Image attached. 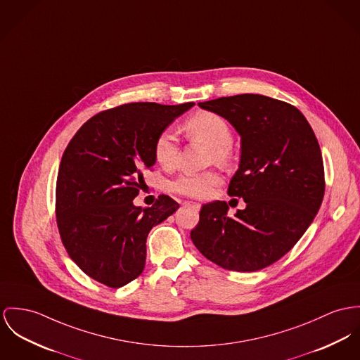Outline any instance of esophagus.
I'll use <instances>...</instances> for the list:
<instances>
[{"label":"esophagus","mask_w":360,"mask_h":360,"mask_svg":"<svg viewBox=\"0 0 360 360\" xmlns=\"http://www.w3.org/2000/svg\"><path fill=\"white\" fill-rule=\"evenodd\" d=\"M186 205L192 207V208H194L195 211H198V210L201 208V204H198V202H186Z\"/></svg>","instance_id":"obj_1"}]
</instances>
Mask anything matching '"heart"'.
Instances as JSON below:
<instances>
[{"label": "heart", "mask_w": 360, "mask_h": 360, "mask_svg": "<svg viewBox=\"0 0 360 360\" xmlns=\"http://www.w3.org/2000/svg\"><path fill=\"white\" fill-rule=\"evenodd\" d=\"M185 129L192 137L202 139L212 148L215 160L226 162L229 159V146L233 141V134L229 123L221 115L214 112H197L186 120ZM178 139L171 130H163L155 139L153 156L160 166L165 168L174 166L178 159ZM219 182L221 176L215 171L188 172L174 179L169 188L175 193L193 198H205Z\"/></svg>", "instance_id": "obj_1"}]
</instances>
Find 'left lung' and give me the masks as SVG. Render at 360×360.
Returning <instances> with one entry per match:
<instances>
[{
    "label": "left lung",
    "instance_id": "8db88e82",
    "mask_svg": "<svg viewBox=\"0 0 360 360\" xmlns=\"http://www.w3.org/2000/svg\"><path fill=\"white\" fill-rule=\"evenodd\" d=\"M198 107L221 115L241 137L227 192L247 207L230 218L226 201L204 204L191 238L221 269L262 270L295 247L319 211L325 171L318 139L296 107L267 96L221 97Z\"/></svg>",
    "mask_w": 360,
    "mask_h": 360
}]
</instances>
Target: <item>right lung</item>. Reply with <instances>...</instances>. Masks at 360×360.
Returning a JSON list of instances; mask_svg holds the SVG:
<instances>
[{
  "label": "right lung",
  "instance_id": "obj_1",
  "mask_svg": "<svg viewBox=\"0 0 360 360\" xmlns=\"http://www.w3.org/2000/svg\"><path fill=\"white\" fill-rule=\"evenodd\" d=\"M194 103H131L89 119L64 150L56 185L61 241L84 274L120 288L143 271L146 237L179 204L166 194L134 205L156 137Z\"/></svg>",
  "mask_w": 360,
  "mask_h": 360
}]
</instances>
